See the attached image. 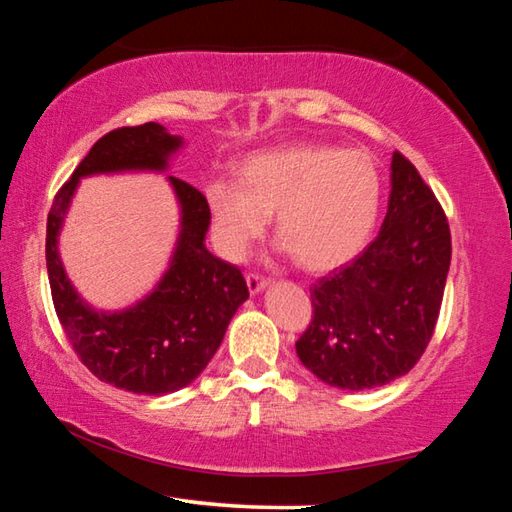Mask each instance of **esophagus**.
<instances>
[{
    "label": "esophagus",
    "instance_id": "obj_1",
    "mask_svg": "<svg viewBox=\"0 0 512 512\" xmlns=\"http://www.w3.org/2000/svg\"><path fill=\"white\" fill-rule=\"evenodd\" d=\"M246 284H248V291L250 296H257V293H262L268 287V280L262 275H255V273H248L246 275Z\"/></svg>",
    "mask_w": 512,
    "mask_h": 512
}]
</instances>
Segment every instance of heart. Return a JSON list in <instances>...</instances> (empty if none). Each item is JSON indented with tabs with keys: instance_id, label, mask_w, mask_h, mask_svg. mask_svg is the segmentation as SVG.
<instances>
[{
	"instance_id": "heart-1",
	"label": "heart",
	"mask_w": 512,
	"mask_h": 512,
	"mask_svg": "<svg viewBox=\"0 0 512 512\" xmlns=\"http://www.w3.org/2000/svg\"><path fill=\"white\" fill-rule=\"evenodd\" d=\"M237 178L205 185L214 248L228 262H244L271 214L282 248L307 271L352 262L375 230L381 176L366 151L289 144L248 155Z\"/></svg>"
}]
</instances>
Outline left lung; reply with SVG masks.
I'll use <instances>...</instances> for the list:
<instances>
[{
  "label": "left lung",
  "mask_w": 512,
  "mask_h": 512,
  "mask_svg": "<svg viewBox=\"0 0 512 512\" xmlns=\"http://www.w3.org/2000/svg\"><path fill=\"white\" fill-rule=\"evenodd\" d=\"M452 262L443 207L393 153L386 219L363 253L311 289L314 318L296 343L302 366L343 391L409 372L431 341Z\"/></svg>",
  "instance_id": "8db88e82"
}]
</instances>
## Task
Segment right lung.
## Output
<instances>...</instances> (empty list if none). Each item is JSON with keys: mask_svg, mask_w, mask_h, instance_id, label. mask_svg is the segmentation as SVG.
<instances>
[{"mask_svg": "<svg viewBox=\"0 0 512 512\" xmlns=\"http://www.w3.org/2000/svg\"><path fill=\"white\" fill-rule=\"evenodd\" d=\"M183 137L149 121L117 128L92 146L60 187L47 216V273L60 325L94 377L140 395H167L192 384L219 350L232 316L248 300L237 266L205 248L210 214L205 196L167 176L180 207V232L169 266L151 293L117 311L94 309L69 282L58 237L81 178L99 173L155 171L183 149Z\"/></svg>", "mask_w": 512, "mask_h": 512, "instance_id": "right-lung-1", "label": "right lung"}]
</instances>
